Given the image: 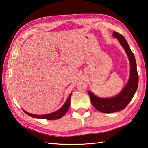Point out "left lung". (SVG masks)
Here are the masks:
<instances>
[{"label": "left lung", "instance_id": "left-lung-1", "mask_svg": "<svg viewBox=\"0 0 148 148\" xmlns=\"http://www.w3.org/2000/svg\"><path fill=\"white\" fill-rule=\"evenodd\" d=\"M113 36L119 40L127 53L130 61L131 73L130 79L125 87L114 97L109 98H99L96 96L92 92L88 91V95L93 106L98 111L104 113H112L125 108L135 95L138 85V75L135 56L131 50L124 37L116 32H113Z\"/></svg>", "mask_w": 148, "mask_h": 148}]
</instances>
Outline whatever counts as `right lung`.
<instances>
[{"mask_svg":"<svg viewBox=\"0 0 148 148\" xmlns=\"http://www.w3.org/2000/svg\"><path fill=\"white\" fill-rule=\"evenodd\" d=\"M71 95H69V96L67 98L66 102L64 103L63 106L61 107V108L58 110V111H56L54 112H52V113L50 114H43V115H37V114H34L29 113V112H26L25 111H23L25 112V113L28 115V116L33 117V118H36V119H47V120H56L61 119V117L63 116L65 114L66 112L68 111V109L70 107V104H71Z\"/></svg>","mask_w":148,"mask_h":148,"instance_id":"1","label":"right lung"}]
</instances>
